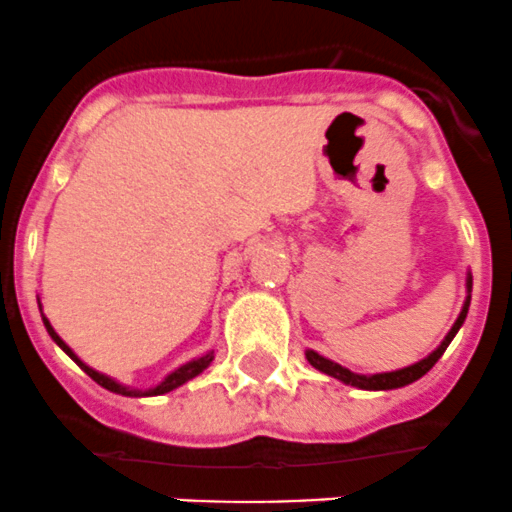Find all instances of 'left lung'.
Returning a JSON list of instances; mask_svg holds the SVG:
<instances>
[{"label": "left lung", "mask_w": 512, "mask_h": 512, "mask_svg": "<svg viewBox=\"0 0 512 512\" xmlns=\"http://www.w3.org/2000/svg\"><path fill=\"white\" fill-rule=\"evenodd\" d=\"M471 286H473V278L468 276V293H471ZM468 305H471V295H468L466 303H463L461 315H458V320H456V323H453V328L449 330V335L444 337V342H441V345L436 347V350L431 352L429 357H424V360L416 362V365H412V367H404V370L372 374V377H367V374H355V372L345 370V367H342V365H337V362L328 360V357L318 355V352H313V350L305 352V357H308V362L315 367V370L330 374V377L340 379V382H345V384H352V387H360V389H397V387H404V384H412L419 377H424V374L429 372L431 367L436 365V362H439V357L446 352V347H449V342L453 340V335L458 333V328H461L463 320H466Z\"/></svg>", "instance_id": "obj_1"}]
</instances>
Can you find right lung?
Wrapping results in <instances>:
<instances>
[{"label": "right lung", "mask_w": 512, "mask_h": 512, "mask_svg": "<svg viewBox=\"0 0 512 512\" xmlns=\"http://www.w3.org/2000/svg\"><path fill=\"white\" fill-rule=\"evenodd\" d=\"M44 325H46V330H49V335L54 337V342H56V345H59L61 350L66 352L68 357H71V360H76V362H78V367H81V370L86 372L88 377L93 379V382H98L100 387L110 389V392H115V394H125V397H140V394H145V397H152V394H165V392H172V389H177L179 384L189 382V379H192V377H197L199 372H204V370H207V367H209V362L214 360V352H209V355H204V357H199V360H192V362H187V365H184V367H179V370L172 372L170 377H167L165 382L160 384V387L150 389V392H135V389H128V387H123V384H118V382H115V379L105 377V374H100V372H96V370H91V367H88V365H83V362L78 360L76 355H73V350H71V347H68L66 342H63L61 337L56 335V330L51 328V323H49V320H46V318H44Z\"/></svg>", "instance_id": "obj_1"}]
</instances>
